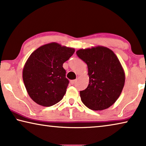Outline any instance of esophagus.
Returning <instances> with one entry per match:
<instances>
[{
  "label": "esophagus",
  "instance_id": "1",
  "mask_svg": "<svg viewBox=\"0 0 146 146\" xmlns=\"http://www.w3.org/2000/svg\"><path fill=\"white\" fill-rule=\"evenodd\" d=\"M77 79H75V80H71V81H70V82H71V84H75V83L76 82H77Z\"/></svg>",
  "mask_w": 146,
  "mask_h": 146
}]
</instances>
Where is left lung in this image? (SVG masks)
Wrapping results in <instances>:
<instances>
[{"mask_svg":"<svg viewBox=\"0 0 146 146\" xmlns=\"http://www.w3.org/2000/svg\"><path fill=\"white\" fill-rule=\"evenodd\" d=\"M77 56L87 64L89 84L80 92L82 103L93 110H103L112 106L123 88L125 75L114 52L97 46L78 50Z\"/></svg>","mask_w":146,"mask_h":146,"instance_id":"1","label":"left lung"}]
</instances>
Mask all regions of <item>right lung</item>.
Instances as JSON below:
<instances>
[{
    "mask_svg": "<svg viewBox=\"0 0 146 146\" xmlns=\"http://www.w3.org/2000/svg\"><path fill=\"white\" fill-rule=\"evenodd\" d=\"M75 50L52 42L41 46L31 54L23 68V79L34 102L50 106L62 100L69 84L63 64Z\"/></svg>",
    "mask_w": 146,
    "mask_h": 146,
    "instance_id": "obj_1",
    "label": "right lung"
}]
</instances>
